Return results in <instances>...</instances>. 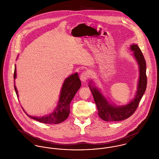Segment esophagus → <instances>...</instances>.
Masks as SVG:
<instances>
[{
  "instance_id": "obj_1",
  "label": "esophagus",
  "mask_w": 159,
  "mask_h": 159,
  "mask_svg": "<svg viewBox=\"0 0 159 159\" xmlns=\"http://www.w3.org/2000/svg\"><path fill=\"white\" fill-rule=\"evenodd\" d=\"M90 78V74L88 71H83V73H81V75H80V79L83 82H85L89 78Z\"/></svg>"
}]
</instances>
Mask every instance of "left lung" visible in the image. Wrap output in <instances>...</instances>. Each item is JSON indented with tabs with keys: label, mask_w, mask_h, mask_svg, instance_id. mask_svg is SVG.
Instances as JSON below:
<instances>
[{
	"label": "left lung",
	"mask_w": 159,
	"mask_h": 159,
	"mask_svg": "<svg viewBox=\"0 0 159 159\" xmlns=\"http://www.w3.org/2000/svg\"><path fill=\"white\" fill-rule=\"evenodd\" d=\"M130 49L134 51V55L139 66V78L135 97L128 105L121 107L112 105L97 88L95 87L91 88V85H89V88L98 109V114L103 120L107 122L119 121L130 117L136 111L146 89V63L144 56L137 44L131 45Z\"/></svg>",
	"instance_id": "obj_1"
}]
</instances>
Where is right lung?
<instances>
[{
	"label": "right lung",
	"mask_w": 159,
	"mask_h": 159,
	"mask_svg": "<svg viewBox=\"0 0 159 159\" xmlns=\"http://www.w3.org/2000/svg\"><path fill=\"white\" fill-rule=\"evenodd\" d=\"M15 78L16 67L14 71V79ZM81 85V83L77 73L70 75L68 78L66 79L62 85L58 106L53 113L42 117L27 115L33 119L45 124H59L64 121L68 117L70 113V103L77 91L80 88ZM14 88L17 96H18L15 85H14Z\"/></svg>",
	"instance_id": "1"
}]
</instances>
